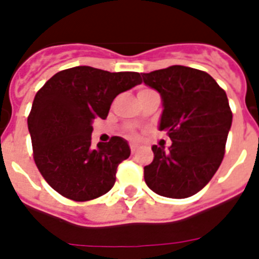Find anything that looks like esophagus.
<instances>
[{
  "instance_id": "34e87169",
  "label": "esophagus",
  "mask_w": 259,
  "mask_h": 259,
  "mask_svg": "<svg viewBox=\"0 0 259 259\" xmlns=\"http://www.w3.org/2000/svg\"><path fill=\"white\" fill-rule=\"evenodd\" d=\"M130 150H132V153L134 154V153H136V152H137V146L132 144V145H130Z\"/></svg>"
}]
</instances>
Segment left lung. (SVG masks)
<instances>
[{"instance_id": "obj_1", "label": "left lung", "mask_w": 259, "mask_h": 259, "mask_svg": "<svg viewBox=\"0 0 259 259\" xmlns=\"http://www.w3.org/2000/svg\"><path fill=\"white\" fill-rule=\"evenodd\" d=\"M141 82L161 95L158 129L172 140L168 150L152 146L146 185L160 196H192L208 184L225 156L233 122L227 95L211 75L184 66L142 74Z\"/></svg>"}]
</instances>
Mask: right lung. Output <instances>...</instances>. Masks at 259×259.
Listing matches in <instances>:
<instances>
[{"mask_svg": "<svg viewBox=\"0 0 259 259\" xmlns=\"http://www.w3.org/2000/svg\"><path fill=\"white\" fill-rule=\"evenodd\" d=\"M140 83L138 72L79 66L55 74L38 90L28 117L33 158L62 196L87 201L113 188L118 165L130 156L129 144L111 137L93 146V121L105 119L114 98Z\"/></svg>", "mask_w": 259, "mask_h": 259, "instance_id": "add662e5", "label": "right lung"}]
</instances>
